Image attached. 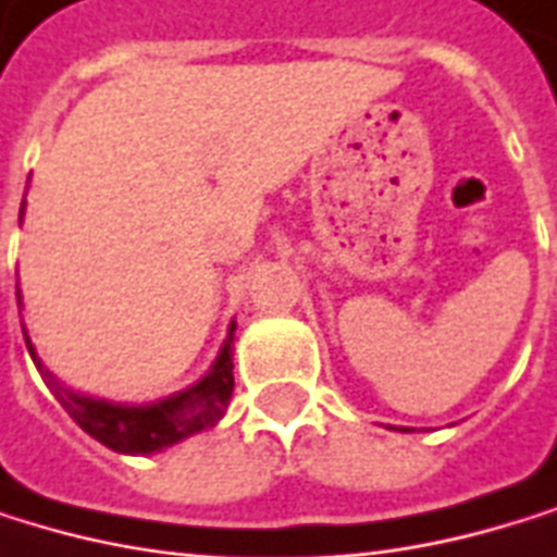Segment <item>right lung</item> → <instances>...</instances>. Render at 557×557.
<instances>
[{"instance_id": "obj_1", "label": "right lung", "mask_w": 557, "mask_h": 557, "mask_svg": "<svg viewBox=\"0 0 557 557\" xmlns=\"http://www.w3.org/2000/svg\"><path fill=\"white\" fill-rule=\"evenodd\" d=\"M22 218V211H18ZM18 297V294H15ZM234 330L227 333V343L218 356L214 370L184 393L161 399L154 406H114V403H101V399H88L78 393H69L65 386H59L46 370L38 363V373H42L46 386L55 393V399L65 406V412L91 435L101 446L114 449V453H132V456H145V453H158L164 446L181 443L184 435L190 432H201L208 425H214L234 393ZM28 343V336H25ZM32 360H35V349L28 346Z\"/></svg>"}]
</instances>
